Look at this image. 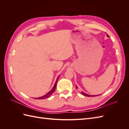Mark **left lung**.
<instances>
[{"label":"left lung","instance_id":"obj_1","mask_svg":"<svg viewBox=\"0 0 129 129\" xmlns=\"http://www.w3.org/2000/svg\"><path fill=\"white\" fill-rule=\"evenodd\" d=\"M107 37H109V36H108V35H107ZM76 88H77V87L76 86ZM81 93H82V95H84V96H87V97H93V96H96L95 95L94 96V95H88V94H87V93H85V92H81ZM97 96H98V95H97Z\"/></svg>","mask_w":129,"mask_h":129}]
</instances>
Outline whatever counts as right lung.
Here are the masks:
<instances>
[{"label":"right lung","instance_id":"add662e5","mask_svg":"<svg viewBox=\"0 0 129 129\" xmlns=\"http://www.w3.org/2000/svg\"><path fill=\"white\" fill-rule=\"evenodd\" d=\"M58 77H59V76H58V77L57 78V80H56V82H55V84H54V87H53V88H52V89L51 90H50V91H49L47 93V94H46L45 95L43 96H41V97H39V98H36L35 99H38V100L45 99H47V98H48L49 97H50V95H51L52 94V93L54 92V90H55V88H56V84H57V79H58Z\"/></svg>","mask_w":129,"mask_h":129}]
</instances>
